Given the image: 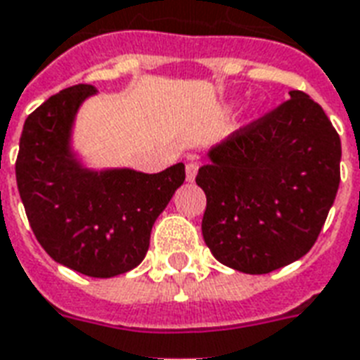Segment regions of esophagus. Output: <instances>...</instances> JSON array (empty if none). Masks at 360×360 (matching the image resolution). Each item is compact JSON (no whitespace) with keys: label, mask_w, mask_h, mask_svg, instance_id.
I'll return each instance as SVG.
<instances>
[{"label":"esophagus","mask_w":360,"mask_h":360,"mask_svg":"<svg viewBox=\"0 0 360 360\" xmlns=\"http://www.w3.org/2000/svg\"><path fill=\"white\" fill-rule=\"evenodd\" d=\"M197 170H199V163H195V161H190V163L186 165V180H188V182H193V180H195Z\"/></svg>","instance_id":"1"}]
</instances>
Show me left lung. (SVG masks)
<instances>
[{
    "mask_svg": "<svg viewBox=\"0 0 360 360\" xmlns=\"http://www.w3.org/2000/svg\"><path fill=\"white\" fill-rule=\"evenodd\" d=\"M195 182L207 195L202 239L216 260L262 275L315 245L340 186L342 142L302 91L209 150Z\"/></svg>",
    "mask_w": 360,
    "mask_h": 360,
    "instance_id": "8db88e82",
    "label": "left lung"
}]
</instances>
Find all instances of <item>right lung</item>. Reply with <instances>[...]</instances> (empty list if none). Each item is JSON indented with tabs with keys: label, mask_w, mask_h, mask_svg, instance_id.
<instances>
[{
	"label": "right lung",
	"mask_w": 360,
	"mask_h": 360,
	"mask_svg": "<svg viewBox=\"0 0 360 360\" xmlns=\"http://www.w3.org/2000/svg\"><path fill=\"white\" fill-rule=\"evenodd\" d=\"M74 85L26 119L16 186L32 231L45 252L77 273L108 279L144 260L158 216L186 180L184 163L158 174L91 169L74 150L81 104L96 94Z\"/></svg>",
	"instance_id": "right-lung-1"
}]
</instances>
